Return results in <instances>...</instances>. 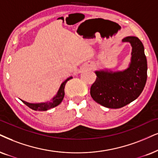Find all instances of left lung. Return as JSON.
<instances>
[{
	"mask_svg": "<svg viewBox=\"0 0 158 158\" xmlns=\"http://www.w3.org/2000/svg\"><path fill=\"white\" fill-rule=\"evenodd\" d=\"M132 46L131 63L123 71H96V80L90 87L91 97L95 102L109 109H119L141 95L147 79V62L144 48L135 36L122 40Z\"/></svg>",
	"mask_w": 158,
	"mask_h": 158,
	"instance_id": "8db88e82",
	"label": "left lung"
}]
</instances>
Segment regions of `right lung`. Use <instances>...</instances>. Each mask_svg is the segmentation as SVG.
Segmentation results:
<instances>
[{
  "instance_id": "add662e5",
  "label": "right lung",
  "mask_w": 158,
  "mask_h": 158,
  "mask_svg": "<svg viewBox=\"0 0 158 158\" xmlns=\"http://www.w3.org/2000/svg\"><path fill=\"white\" fill-rule=\"evenodd\" d=\"M72 79V77L68 78L66 80H65L63 83L61 84L60 87L57 91V95H55V97H53V98L51 100V101H48V102L45 103H31L28 102H26V101H24L23 100H21L23 102L25 103L26 106H27L29 108H31V109L35 111H47L49 110V109H52V108H54L57 106H58L60 103L62 102L63 98H64L65 95V92H64V88L66 82L70 79Z\"/></svg>"
}]
</instances>
